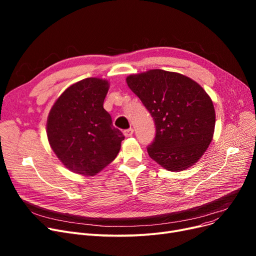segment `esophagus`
<instances>
[{
    "mask_svg": "<svg viewBox=\"0 0 256 256\" xmlns=\"http://www.w3.org/2000/svg\"><path fill=\"white\" fill-rule=\"evenodd\" d=\"M132 134H134V130H132V128H128V130H124V135L126 137H130V136H132Z\"/></svg>",
    "mask_w": 256,
    "mask_h": 256,
    "instance_id": "34e87169",
    "label": "esophagus"
}]
</instances>
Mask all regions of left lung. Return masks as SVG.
<instances>
[{"label": "left lung", "instance_id": "1", "mask_svg": "<svg viewBox=\"0 0 256 256\" xmlns=\"http://www.w3.org/2000/svg\"><path fill=\"white\" fill-rule=\"evenodd\" d=\"M130 89L154 117L150 156L169 171H182L202 156L212 140L214 104L198 83L178 72L152 70L126 78Z\"/></svg>", "mask_w": 256, "mask_h": 256}]
</instances>
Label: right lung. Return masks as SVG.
<instances>
[{"instance_id":"add662e5","label":"right lung","mask_w":256,"mask_h":256,"mask_svg":"<svg viewBox=\"0 0 256 256\" xmlns=\"http://www.w3.org/2000/svg\"><path fill=\"white\" fill-rule=\"evenodd\" d=\"M109 82L87 78L70 86L54 104L46 124L50 145L70 171L93 176L117 156L124 134L104 109Z\"/></svg>"}]
</instances>
